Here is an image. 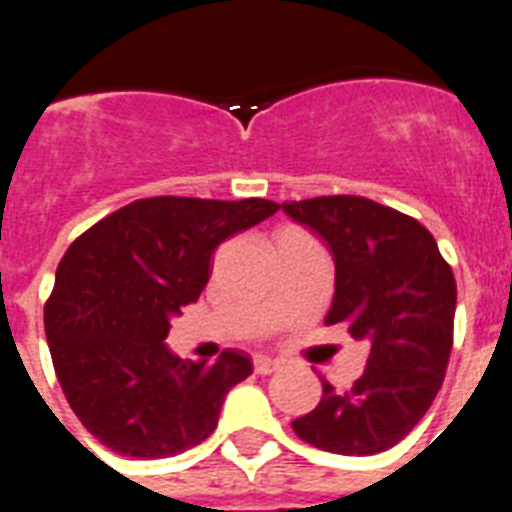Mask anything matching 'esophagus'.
<instances>
[{"instance_id":"obj_1","label":"esophagus","mask_w":512,"mask_h":512,"mask_svg":"<svg viewBox=\"0 0 512 512\" xmlns=\"http://www.w3.org/2000/svg\"><path fill=\"white\" fill-rule=\"evenodd\" d=\"M278 369H280V361H275V358H267V356H257L255 358V371L260 376L275 374Z\"/></svg>"}]
</instances>
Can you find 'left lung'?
I'll return each mask as SVG.
<instances>
[{"instance_id":"8db88e82","label":"left lung","mask_w":512,"mask_h":512,"mask_svg":"<svg viewBox=\"0 0 512 512\" xmlns=\"http://www.w3.org/2000/svg\"><path fill=\"white\" fill-rule=\"evenodd\" d=\"M326 242L336 293L326 326L366 341L369 361L351 389L323 379L318 407L295 434L333 455H376L407 437L432 407L452 351L457 285L432 234L407 214L364 197L283 202Z\"/></svg>"}]
</instances>
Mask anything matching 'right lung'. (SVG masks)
<instances>
[{"instance_id": "right-lung-1", "label": "right lung", "mask_w": 512, "mask_h": 512, "mask_svg": "<svg viewBox=\"0 0 512 512\" xmlns=\"http://www.w3.org/2000/svg\"><path fill=\"white\" fill-rule=\"evenodd\" d=\"M278 212L267 199H138L68 247L45 305L57 381L83 427L126 457H174L217 427L224 396L252 374L245 351L184 361L171 318L197 303L227 237Z\"/></svg>"}]
</instances>
